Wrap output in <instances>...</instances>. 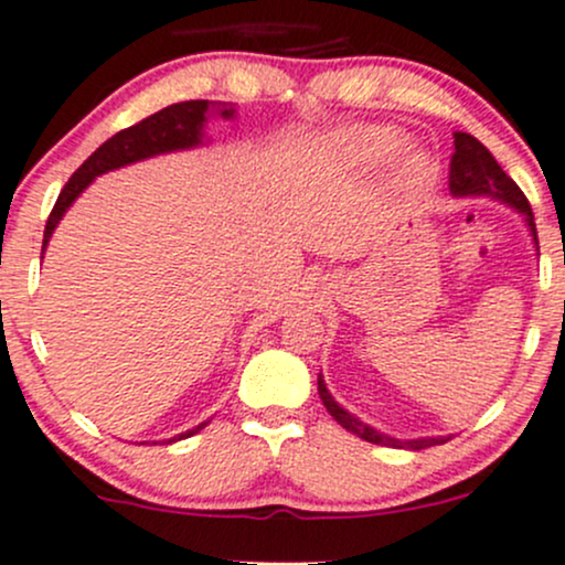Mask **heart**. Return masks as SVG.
<instances>
[{
  "mask_svg": "<svg viewBox=\"0 0 565 565\" xmlns=\"http://www.w3.org/2000/svg\"><path fill=\"white\" fill-rule=\"evenodd\" d=\"M338 146H341V151L347 153L352 162L373 164L384 162L392 153L401 151L403 138L390 127H365L343 135V138L338 140ZM397 178H401V183L408 192H425L433 183V178H436V168H433V162L425 153H408V157L403 159L401 170H397Z\"/></svg>",
  "mask_w": 565,
  "mask_h": 565,
  "instance_id": "heart-1",
  "label": "heart"
}]
</instances>
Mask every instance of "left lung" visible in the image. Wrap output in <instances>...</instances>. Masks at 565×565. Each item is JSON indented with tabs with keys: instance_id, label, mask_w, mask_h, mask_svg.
Wrapping results in <instances>:
<instances>
[{
	"instance_id": "left-lung-1",
	"label": "left lung",
	"mask_w": 565,
	"mask_h": 565,
	"mask_svg": "<svg viewBox=\"0 0 565 565\" xmlns=\"http://www.w3.org/2000/svg\"><path fill=\"white\" fill-rule=\"evenodd\" d=\"M449 192H452V198H492L498 200V203L514 207V211L525 218L527 230H531L533 235V246H536L539 252L536 222H533V211L531 205H527L525 194L520 192V186L512 181V178L503 173L501 164L495 162V157L487 151L482 142L468 132H455V153H452V164H449ZM317 384H319V397H322L330 417L341 427H347L349 433H354V436L365 438V441L371 444H382V447H395V449H414V452H417V449L447 444L449 438H452V436H423V438L387 436V433L376 430V427H371L367 423H362L360 417H354L352 412H347V408L330 395L322 373H319Z\"/></svg>"
}]
</instances>
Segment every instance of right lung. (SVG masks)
Masks as SVG:
<instances>
[{
	"mask_svg": "<svg viewBox=\"0 0 565 565\" xmlns=\"http://www.w3.org/2000/svg\"><path fill=\"white\" fill-rule=\"evenodd\" d=\"M224 118V121H233L235 118V105L233 103H211V99H189V103H175L162 108L153 116L142 118L135 127L121 129V132L113 135L110 140H105L86 162L75 170L73 178L64 183L62 194H58L56 205H53L51 216H47L45 235H43V254L51 241L53 230L58 227V222L64 218V213L70 211V205L86 192V186H92V181L97 175L110 173V170L127 168V164L142 162V159L159 157V153H173V151H189V148L205 146V124L207 118ZM207 423H200L198 427L186 433H178V436L168 438V444L181 441V438L194 436V433L203 430Z\"/></svg>",
	"mask_w": 565,
	"mask_h": 565,
	"instance_id": "add662e5",
	"label": "right lung"
}]
</instances>
